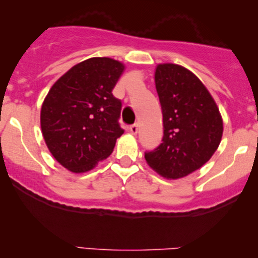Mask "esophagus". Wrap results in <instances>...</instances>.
Here are the masks:
<instances>
[{
	"instance_id": "1",
	"label": "esophagus",
	"mask_w": 258,
	"mask_h": 258,
	"mask_svg": "<svg viewBox=\"0 0 258 258\" xmlns=\"http://www.w3.org/2000/svg\"><path fill=\"white\" fill-rule=\"evenodd\" d=\"M130 132H131L132 135H137V132H139V126H137V124L130 126Z\"/></svg>"
}]
</instances>
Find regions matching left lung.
Listing matches in <instances>:
<instances>
[{"mask_svg": "<svg viewBox=\"0 0 258 258\" xmlns=\"http://www.w3.org/2000/svg\"><path fill=\"white\" fill-rule=\"evenodd\" d=\"M155 83L163 116L162 144L145 153L147 165L168 179L201 168L220 146L223 121L201 80L176 63H160Z\"/></svg>", "mask_w": 258, "mask_h": 258, "instance_id": "1", "label": "left lung"}]
</instances>
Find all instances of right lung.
I'll list each match as a JSON object with an SVG mask.
<instances>
[{
    "label": "right lung",
    "mask_w": 258,
    "mask_h": 258,
    "mask_svg": "<svg viewBox=\"0 0 258 258\" xmlns=\"http://www.w3.org/2000/svg\"><path fill=\"white\" fill-rule=\"evenodd\" d=\"M123 71L124 64L110 57L85 59L62 75L43 100V140L54 160L71 172L95 168L123 134L121 101L112 95Z\"/></svg>",
    "instance_id": "right-lung-1"
}]
</instances>
